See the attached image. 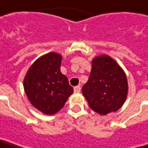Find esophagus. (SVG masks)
Segmentation results:
<instances>
[{"label": "esophagus", "mask_w": 148, "mask_h": 148, "mask_svg": "<svg viewBox=\"0 0 148 148\" xmlns=\"http://www.w3.org/2000/svg\"><path fill=\"white\" fill-rule=\"evenodd\" d=\"M74 92H76V93H79V91H80V90H81V87H80V86H75L74 87Z\"/></svg>", "instance_id": "34e87169"}]
</instances>
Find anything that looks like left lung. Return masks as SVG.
Masks as SVG:
<instances>
[{"label":"left lung","instance_id":"obj_1","mask_svg":"<svg viewBox=\"0 0 148 148\" xmlns=\"http://www.w3.org/2000/svg\"><path fill=\"white\" fill-rule=\"evenodd\" d=\"M126 74L108 55H100L91 61L89 79L82 93L90 108L101 115L118 111L128 95Z\"/></svg>","mask_w":148,"mask_h":148}]
</instances>
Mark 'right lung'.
<instances>
[{
  "mask_svg": "<svg viewBox=\"0 0 148 148\" xmlns=\"http://www.w3.org/2000/svg\"><path fill=\"white\" fill-rule=\"evenodd\" d=\"M62 57L51 51L34 61L23 79L26 96L36 109L47 115L61 110L74 92L68 78L61 73Z\"/></svg>",
  "mask_w": 148,
  "mask_h": 148,
  "instance_id": "1",
  "label": "right lung"
}]
</instances>
